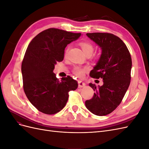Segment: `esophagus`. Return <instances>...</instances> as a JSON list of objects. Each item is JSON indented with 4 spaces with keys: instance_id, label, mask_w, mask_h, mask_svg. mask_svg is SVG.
<instances>
[{
    "instance_id": "obj_1",
    "label": "esophagus",
    "mask_w": 149,
    "mask_h": 149,
    "mask_svg": "<svg viewBox=\"0 0 149 149\" xmlns=\"http://www.w3.org/2000/svg\"><path fill=\"white\" fill-rule=\"evenodd\" d=\"M85 83H83L81 81H78V87L79 88H83L85 86Z\"/></svg>"
}]
</instances>
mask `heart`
Masks as SVG:
<instances>
[{
	"mask_svg": "<svg viewBox=\"0 0 149 149\" xmlns=\"http://www.w3.org/2000/svg\"><path fill=\"white\" fill-rule=\"evenodd\" d=\"M79 45L81 48H82L83 52L86 54V55H91L94 51V45L88 42H81L79 43ZM69 50V47H68L65 52V56L66 57L68 55ZM89 70V68L88 66L85 67H81L78 66H76L73 68V73L78 77L82 78L84 76V74L86 72H87Z\"/></svg>",
	"mask_w": 149,
	"mask_h": 149,
	"instance_id": "obj_1",
	"label": "heart"
}]
</instances>
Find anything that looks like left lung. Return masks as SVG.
Segmentation results:
<instances>
[{
    "label": "left lung",
    "mask_w": 149,
    "mask_h": 149,
    "mask_svg": "<svg viewBox=\"0 0 149 149\" xmlns=\"http://www.w3.org/2000/svg\"><path fill=\"white\" fill-rule=\"evenodd\" d=\"M91 38L102 49L97 65L89 76L103 79L96 87L90 83L95 93L85 101L87 109L97 116H106L114 111L123 100L130 83L132 59L129 49L120 38L109 33H89Z\"/></svg>",
    "instance_id": "left-lung-1"
}]
</instances>
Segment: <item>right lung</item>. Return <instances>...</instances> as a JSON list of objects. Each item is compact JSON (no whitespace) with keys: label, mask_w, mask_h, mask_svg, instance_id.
I'll return each mask as SVG.
<instances>
[{"label":"right lung","mask_w":149,"mask_h":149,"mask_svg":"<svg viewBox=\"0 0 149 149\" xmlns=\"http://www.w3.org/2000/svg\"><path fill=\"white\" fill-rule=\"evenodd\" d=\"M81 33L55 28L38 33L26 49L22 63L24 92L29 101L46 114H55L63 108L70 91L78 88L71 76L59 80L53 73L55 65L63 60L65 48Z\"/></svg>","instance_id":"obj_1"}]
</instances>
